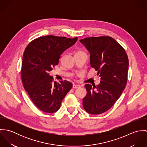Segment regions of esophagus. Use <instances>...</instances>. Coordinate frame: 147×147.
<instances>
[{"label": "esophagus", "instance_id": "1", "mask_svg": "<svg viewBox=\"0 0 147 147\" xmlns=\"http://www.w3.org/2000/svg\"><path fill=\"white\" fill-rule=\"evenodd\" d=\"M73 89H79L80 88V85H73V86H72Z\"/></svg>", "mask_w": 147, "mask_h": 147}]
</instances>
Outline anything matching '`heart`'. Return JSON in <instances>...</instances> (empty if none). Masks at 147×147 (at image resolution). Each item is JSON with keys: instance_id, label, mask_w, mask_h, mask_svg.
<instances>
[{"instance_id": "heart-1", "label": "heart", "mask_w": 147, "mask_h": 147, "mask_svg": "<svg viewBox=\"0 0 147 147\" xmlns=\"http://www.w3.org/2000/svg\"><path fill=\"white\" fill-rule=\"evenodd\" d=\"M84 53V52H83L82 51H78L76 53V54H78V53Z\"/></svg>"}]
</instances>
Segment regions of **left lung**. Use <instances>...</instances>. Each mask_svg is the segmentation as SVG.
<instances>
[{
    "label": "left lung",
    "mask_w": 147,
    "mask_h": 147,
    "mask_svg": "<svg viewBox=\"0 0 147 147\" xmlns=\"http://www.w3.org/2000/svg\"><path fill=\"white\" fill-rule=\"evenodd\" d=\"M89 51L90 65L101 78L100 84H86L83 107L91 114L109 110L121 96L127 84L128 59L125 49L109 36L87 37L80 40Z\"/></svg>",
    "instance_id": "8db88e82"
}]
</instances>
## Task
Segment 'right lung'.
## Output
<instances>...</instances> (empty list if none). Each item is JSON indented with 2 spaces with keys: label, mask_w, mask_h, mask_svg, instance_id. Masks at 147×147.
I'll list each match as a JSON object with an SVG mask.
<instances>
[{
  "label": "right lung",
  "mask_w": 147,
  "mask_h": 147,
  "mask_svg": "<svg viewBox=\"0 0 147 147\" xmlns=\"http://www.w3.org/2000/svg\"><path fill=\"white\" fill-rule=\"evenodd\" d=\"M77 40V37L43 36L30 42L24 51L21 71L23 86L34 104L43 112L57 111L72 87L67 80L60 81V84L53 82L49 72L58 64L61 55Z\"/></svg>",
  "instance_id": "right-lung-1"
}]
</instances>
